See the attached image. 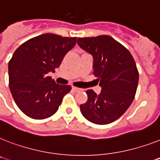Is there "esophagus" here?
Here are the masks:
<instances>
[{
	"mask_svg": "<svg viewBox=\"0 0 160 160\" xmlns=\"http://www.w3.org/2000/svg\"><path fill=\"white\" fill-rule=\"evenodd\" d=\"M72 89H73L75 92H80V91H82V89L80 88H76V87H72Z\"/></svg>",
	"mask_w": 160,
	"mask_h": 160,
	"instance_id": "1",
	"label": "esophagus"
}]
</instances>
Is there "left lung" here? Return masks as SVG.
Wrapping results in <instances>:
<instances>
[{
    "mask_svg": "<svg viewBox=\"0 0 160 160\" xmlns=\"http://www.w3.org/2000/svg\"><path fill=\"white\" fill-rule=\"evenodd\" d=\"M77 44L93 58V75L102 87L99 94L92 89L86 93L88 100L80 106L88 121L107 124L119 119L130 107L138 88L136 62L125 47L111 37L78 38Z\"/></svg>",
    "mask_w": 160,
    "mask_h": 160,
    "instance_id": "left-lung-1",
    "label": "left lung"
}]
</instances>
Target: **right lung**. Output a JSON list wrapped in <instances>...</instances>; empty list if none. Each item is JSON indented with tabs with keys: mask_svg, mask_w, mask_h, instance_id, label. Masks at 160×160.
<instances>
[{
	"mask_svg": "<svg viewBox=\"0 0 160 160\" xmlns=\"http://www.w3.org/2000/svg\"><path fill=\"white\" fill-rule=\"evenodd\" d=\"M76 37L45 33L20 45L9 62V85L16 105L28 117L44 119L58 111L71 85L56 84L54 72Z\"/></svg>",
	"mask_w": 160,
	"mask_h": 160,
	"instance_id": "right-lung-1",
	"label": "right lung"
}]
</instances>
